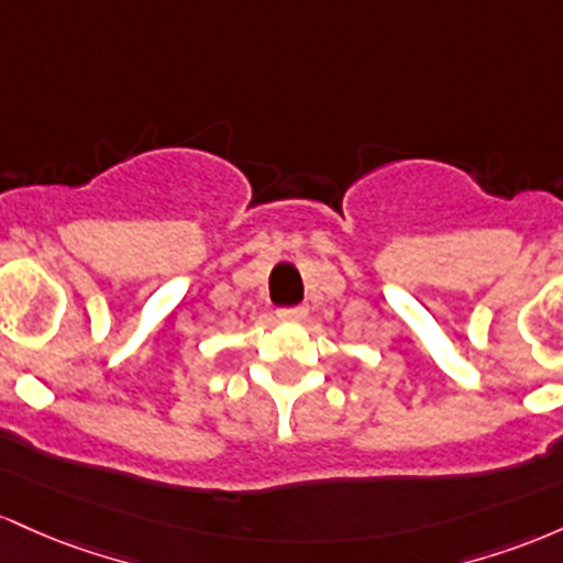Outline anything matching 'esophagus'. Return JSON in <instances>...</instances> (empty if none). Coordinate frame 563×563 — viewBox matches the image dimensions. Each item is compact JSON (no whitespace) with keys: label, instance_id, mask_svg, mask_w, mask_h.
<instances>
[{"label":"esophagus","instance_id":"esophagus-1","mask_svg":"<svg viewBox=\"0 0 563 563\" xmlns=\"http://www.w3.org/2000/svg\"><path fill=\"white\" fill-rule=\"evenodd\" d=\"M308 313V308L306 306H292V308H282L279 311V319H284V321H298V319H302V316Z\"/></svg>","mask_w":563,"mask_h":563}]
</instances>
